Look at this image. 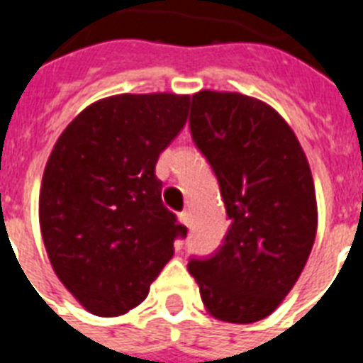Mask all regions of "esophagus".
<instances>
[{"label":"esophagus","instance_id":"34e87169","mask_svg":"<svg viewBox=\"0 0 363 363\" xmlns=\"http://www.w3.org/2000/svg\"><path fill=\"white\" fill-rule=\"evenodd\" d=\"M179 220H181L184 226L190 228V224H192V215H190V211H182L181 215H179Z\"/></svg>","mask_w":363,"mask_h":363}]
</instances>
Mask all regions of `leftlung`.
<instances>
[{
	"label": "left lung",
	"mask_w": 363,
	"mask_h": 363,
	"mask_svg": "<svg viewBox=\"0 0 363 363\" xmlns=\"http://www.w3.org/2000/svg\"><path fill=\"white\" fill-rule=\"evenodd\" d=\"M190 133L232 224L220 247L192 256L188 271L218 320H262L292 290L315 242V184L303 148L269 105L232 92L194 94Z\"/></svg>",
	"instance_id": "left-lung-1"
}]
</instances>
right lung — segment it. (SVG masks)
<instances>
[{"label":"right lung","instance_id":"1","mask_svg":"<svg viewBox=\"0 0 363 363\" xmlns=\"http://www.w3.org/2000/svg\"><path fill=\"white\" fill-rule=\"evenodd\" d=\"M188 96L121 94L86 107L60 135L43 175L39 222L64 286L98 316H118L186 238L154 169L184 128Z\"/></svg>","mask_w":363,"mask_h":363}]
</instances>
